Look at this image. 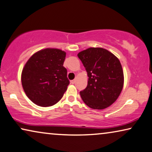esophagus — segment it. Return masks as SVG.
Listing matches in <instances>:
<instances>
[{
    "label": "esophagus",
    "instance_id": "34e87169",
    "mask_svg": "<svg viewBox=\"0 0 152 152\" xmlns=\"http://www.w3.org/2000/svg\"><path fill=\"white\" fill-rule=\"evenodd\" d=\"M70 82H71L72 84H74V83H76V80H72L70 81Z\"/></svg>",
    "mask_w": 152,
    "mask_h": 152
}]
</instances>
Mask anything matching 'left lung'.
Returning <instances> with one entry per match:
<instances>
[{
	"label": "left lung",
	"instance_id": "1",
	"mask_svg": "<svg viewBox=\"0 0 152 152\" xmlns=\"http://www.w3.org/2000/svg\"><path fill=\"white\" fill-rule=\"evenodd\" d=\"M78 56L89 77L87 87L80 92L84 102L97 110L113 104L124 87V72L118 58L102 48H89Z\"/></svg>",
	"mask_w": 152,
	"mask_h": 152
}]
</instances>
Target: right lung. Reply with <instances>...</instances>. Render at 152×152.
Masks as SVG:
<instances>
[{"label":"right lung","instance_id":"add662e5","mask_svg":"<svg viewBox=\"0 0 152 152\" xmlns=\"http://www.w3.org/2000/svg\"><path fill=\"white\" fill-rule=\"evenodd\" d=\"M66 53L56 48L37 52L22 69L21 81L27 97L38 106L47 107L58 102L69 81L63 67Z\"/></svg>","mask_w":152,"mask_h":152}]
</instances>
